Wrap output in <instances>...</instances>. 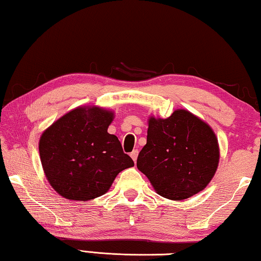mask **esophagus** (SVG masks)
I'll use <instances>...</instances> for the list:
<instances>
[{"label":"esophagus","mask_w":261,"mask_h":261,"mask_svg":"<svg viewBox=\"0 0 261 261\" xmlns=\"http://www.w3.org/2000/svg\"><path fill=\"white\" fill-rule=\"evenodd\" d=\"M138 149H135V151H132L131 153H130V156L132 158V160H134L135 162L137 161V158H138Z\"/></svg>","instance_id":"34e87169"}]
</instances>
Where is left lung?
<instances>
[{"instance_id": "8db88e82", "label": "left lung", "mask_w": 261, "mask_h": 261, "mask_svg": "<svg viewBox=\"0 0 261 261\" xmlns=\"http://www.w3.org/2000/svg\"><path fill=\"white\" fill-rule=\"evenodd\" d=\"M218 138L208 124L178 109L166 120L151 117L137 167L160 196L183 200L204 190L219 165Z\"/></svg>"}]
</instances>
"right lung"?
Masks as SVG:
<instances>
[{
    "label": "right lung",
    "mask_w": 261,
    "mask_h": 261,
    "mask_svg": "<svg viewBox=\"0 0 261 261\" xmlns=\"http://www.w3.org/2000/svg\"><path fill=\"white\" fill-rule=\"evenodd\" d=\"M114 118L99 107L76 108L43 132L39 152L48 182L70 200L87 201L108 191L120 171L135 165L107 129Z\"/></svg>",
    "instance_id": "add662e5"
}]
</instances>
